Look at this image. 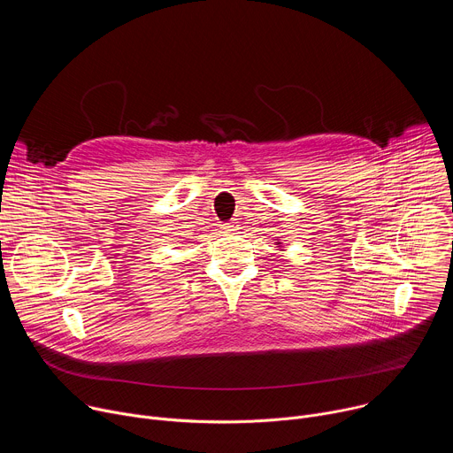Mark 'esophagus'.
<instances>
[{
	"label": "esophagus",
	"mask_w": 453,
	"mask_h": 453,
	"mask_svg": "<svg viewBox=\"0 0 453 453\" xmlns=\"http://www.w3.org/2000/svg\"><path fill=\"white\" fill-rule=\"evenodd\" d=\"M222 229H224L226 233H233V231H236V229H240V227H238V222H226V224H222Z\"/></svg>",
	"instance_id": "34e87169"
}]
</instances>
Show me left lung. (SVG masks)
<instances>
[{
  "mask_svg": "<svg viewBox=\"0 0 453 453\" xmlns=\"http://www.w3.org/2000/svg\"><path fill=\"white\" fill-rule=\"evenodd\" d=\"M278 243H280V242H278Z\"/></svg>",
  "mask_w": 453,
  "mask_h": 453,
  "instance_id": "8db88e82",
  "label": "left lung"
}]
</instances>
